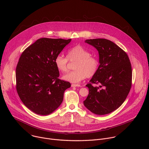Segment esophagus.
Segmentation results:
<instances>
[{"label":"esophagus","instance_id":"34e87169","mask_svg":"<svg viewBox=\"0 0 149 149\" xmlns=\"http://www.w3.org/2000/svg\"><path fill=\"white\" fill-rule=\"evenodd\" d=\"M71 87H80V85H79V84H71Z\"/></svg>","mask_w":149,"mask_h":149}]
</instances>
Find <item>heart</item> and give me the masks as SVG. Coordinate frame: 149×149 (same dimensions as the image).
Instances as JSON below:
<instances>
[{"mask_svg":"<svg viewBox=\"0 0 149 149\" xmlns=\"http://www.w3.org/2000/svg\"><path fill=\"white\" fill-rule=\"evenodd\" d=\"M77 61L74 67L75 70L63 76L65 80L77 83L86 77H93L97 72L99 61L95 56L90 55V52L81 45H76L67 52V58L63 55H58L54 60L55 65L59 71L64 73L68 71V62Z\"/></svg>","mask_w":149,"mask_h":149,"instance_id":"b5f03b06","label":"heart"}]
</instances>
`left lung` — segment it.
Listing matches in <instances>:
<instances>
[{
	"label": "left lung",
	"instance_id": "1",
	"mask_svg": "<svg viewBox=\"0 0 149 149\" xmlns=\"http://www.w3.org/2000/svg\"><path fill=\"white\" fill-rule=\"evenodd\" d=\"M99 53L97 73L86 85L89 94L84 104L91 112L109 114L121 105L128 95L132 84V69L129 58L121 48L106 39H87ZM94 84H99L95 87Z\"/></svg>",
	"mask_w": 149,
	"mask_h": 149
}]
</instances>
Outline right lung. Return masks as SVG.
Instances as JSON below:
<instances>
[{"instance_id":"add662e5","label":"right lung","mask_w":149,"mask_h":149,"mask_svg":"<svg viewBox=\"0 0 149 149\" xmlns=\"http://www.w3.org/2000/svg\"><path fill=\"white\" fill-rule=\"evenodd\" d=\"M71 39H38L21 54L16 68V88L21 101L35 113L46 116L61 105L69 82L59 79L54 60Z\"/></svg>"}]
</instances>
